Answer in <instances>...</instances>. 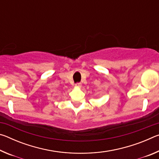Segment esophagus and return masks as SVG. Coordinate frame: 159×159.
Here are the masks:
<instances>
[{"label": "esophagus", "instance_id": "obj_1", "mask_svg": "<svg viewBox=\"0 0 159 159\" xmlns=\"http://www.w3.org/2000/svg\"><path fill=\"white\" fill-rule=\"evenodd\" d=\"M81 85H82V84L80 83H77L75 84V86H76V88H80L81 87Z\"/></svg>", "mask_w": 159, "mask_h": 159}]
</instances>
